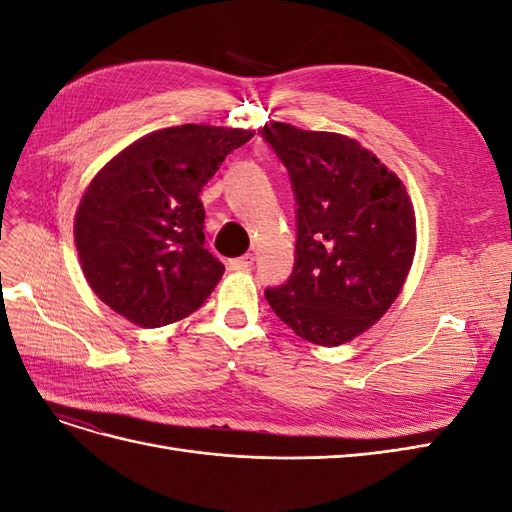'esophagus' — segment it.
Here are the masks:
<instances>
[{
  "label": "esophagus",
  "mask_w": 512,
  "mask_h": 512,
  "mask_svg": "<svg viewBox=\"0 0 512 512\" xmlns=\"http://www.w3.org/2000/svg\"><path fill=\"white\" fill-rule=\"evenodd\" d=\"M252 265H254V256H252V254H245V256H241V258L228 260V267H230L232 271H247Z\"/></svg>",
  "instance_id": "1"
}]
</instances>
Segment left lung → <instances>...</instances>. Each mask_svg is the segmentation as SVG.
<instances>
[{
    "mask_svg": "<svg viewBox=\"0 0 512 512\" xmlns=\"http://www.w3.org/2000/svg\"><path fill=\"white\" fill-rule=\"evenodd\" d=\"M260 136L286 166L297 203L292 273L265 297L299 337L339 346L378 322L404 286L416 245L412 203L352 138L277 121Z\"/></svg>",
    "mask_w": 512,
    "mask_h": 512,
    "instance_id": "left-lung-1",
    "label": "left lung"
}]
</instances>
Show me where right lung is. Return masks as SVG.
I'll return each mask as SVG.
<instances>
[{
  "label": "right lung",
  "instance_id": "1",
  "mask_svg": "<svg viewBox=\"0 0 512 512\" xmlns=\"http://www.w3.org/2000/svg\"><path fill=\"white\" fill-rule=\"evenodd\" d=\"M252 136L185 123L143 136L100 170L74 220L81 267L100 301L149 329L207 301L224 265L205 250L198 196Z\"/></svg>",
  "mask_w": 512,
  "mask_h": 512
}]
</instances>
